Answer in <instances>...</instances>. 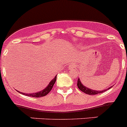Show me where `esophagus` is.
Returning <instances> with one entry per match:
<instances>
[{
  "instance_id": "1",
  "label": "esophagus",
  "mask_w": 127,
  "mask_h": 127,
  "mask_svg": "<svg viewBox=\"0 0 127 127\" xmlns=\"http://www.w3.org/2000/svg\"><path fill=\"white\" fill-rule=\"evenodd\" d=\"M68 67H69V69H74L75 68V64L74 63H71L69 64Z\"/></svg>"
}]
</instances>
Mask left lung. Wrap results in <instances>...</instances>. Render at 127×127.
<instances>
[{
    "instance_id": "8db88e82",
    "label": "left lung",
    "mask_w": 127,
    "mask_h": 127,
    "mask_svg": "<svg viewBox=\"0 0 127 127\" xmlns=\"http://www.w3.org/2000/svg\"><path fill=\"white\" fill-rule=\"evenodd\" d=\"M77 87H78V88L80 90H81V91H82L83 92H84V93L87 94H89V95H96L97 94H100V93H102V92H105V91H106V89L105 90H103V91H95V90H92L90 88H88V87H86L85 86H84L83 84H82V82H81V81H80V79L79 78L78 80H77ZM112 87V86H111V87H110L109 88H108L107 89H110L111 87Z\"/></svg>"
}]
</instances>
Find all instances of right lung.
Masks as SVG:
<instances>
[{
    "label": "right lung",
    "mask_w": 127,
    "mask_h": 127,
    "mask_svg": "<svg viewBox=\"0 0 127 127\" xmlns=\"http://www.w3.org/2000/svg\"><path fill=\"white\" fill-rule=\"evenodd\" d=\"M56 75L55 77H54L53 79H52L51 81V82L49 83V84L48 85L47 87L46 88L44 89L43 90L41 91H39V92H36V93H33V94H25V93H23V92H19V91H17V92H18L19 93L25 95H27V96H30V97H43L46 95L50 91H51L53 87L54 84H55V82L56 81Z\"/></svg>",
    "instance_id": "obj_1"
}]
</instances>
